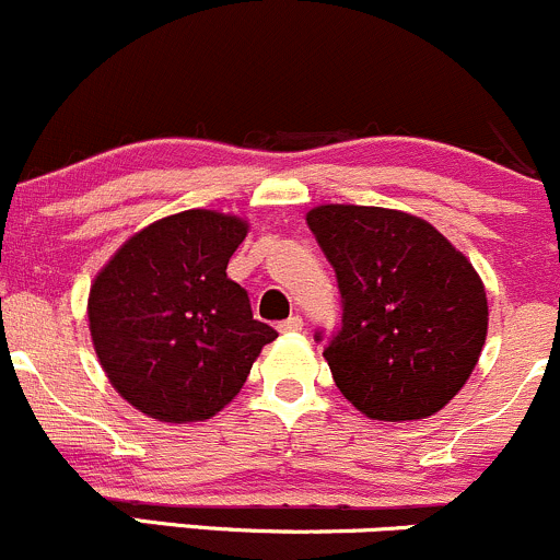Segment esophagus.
Listing matches in <instances>:
<instances>
[{
  "label": "esophagus",
  "mask_w": 560,
  "mask_h": 560,
  "mask_svg": "<svg viewBox=\"0 0 560 560\" xmlns=\"http://www.w3.org/2000/svg\"><path fill=\"white\" fill-rule=\"evenodd\" d=\"M300 329H303V319H300V316H290V319L279 322V332H284V335L300 332Z\"/></svg>",
  "instance_id": "esophagus-1"
}]
</instances>
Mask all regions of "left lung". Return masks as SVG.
<instances>
[{
	"mask_svg": "<svg viewBox=\"0 0 560 560\" xmlns=\"http://www.w3.org/2000/svg\"><path fill=\"white\" fill-rule=\"evenodd\" d=\"M305 220L343 300L325 349L340 394L375 421L443 410L486 343L488 300L472 262L427 220L397 209L325 203Z\"/></svg>",
	"mask_w": 560,
	"mask_h": 560,
	"instance_id": "1",
	"label": "left lung"
}]
</instances>
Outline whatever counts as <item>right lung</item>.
<instances>
[{"label":"right lung","instance_id":"obj_1","mask_svg":"<svg viewBox=\"0 0 560 560\" xmlns=\"http://www.w3.org/2000/svg\"><path fill=\"white\" fill-rule=\"evenodd\" d=\"M246 231L241 217L179 211L133 233L93 279V349L117 394L150 419L217 416L279 335L225 273Z\"/></svg>","mask_w":560,"mask_h":560}]
</instances>
